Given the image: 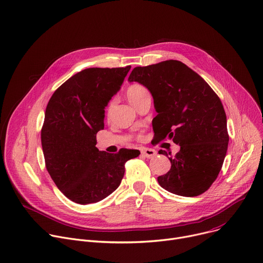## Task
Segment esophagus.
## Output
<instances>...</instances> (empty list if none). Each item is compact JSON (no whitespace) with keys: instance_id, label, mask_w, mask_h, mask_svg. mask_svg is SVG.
Segmentation results:
<instances>
[{"instance_id":"1","label":"esophagus","mask_w":263,"mask_h":263,"mask_svg":"<svg viewBox=\"0 0 263 263\" xmlns=\"http://www.w3.org/2000/svg\"><path fill=\"white\" fill-rule=\"evenodd\" d=\"M142 155L147 157V159H152V157H154L156 155V151L153 149H150V148H144V149H142Z\"/></svg>"}]
</instances>
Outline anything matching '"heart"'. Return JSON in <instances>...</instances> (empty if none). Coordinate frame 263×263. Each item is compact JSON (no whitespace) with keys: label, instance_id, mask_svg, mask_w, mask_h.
Wrapping results in <instances>:
<instances>
[{"label":"heart","instance_id":"b5f03b06","mask_svg":"<svg viewBox=\"0 0 263 263\" xmlns=\"http://www.w3.org/2000/svg\"><path fill=\"white\" fill-rule=\"evenodd\" d=\"M146 92H148L144 86L139 85V84H133V85H130L128 89H127V98L129 99V101L131 103H133L137 98L141 97L143 94H145ZM112 106H113V101H110L108 103V106L106 107V115L109 116L110 115V112H111V109H112ZM142 136L138 135V138H141Z\"/></svg>","mask_w":263,"mask_h":263}]
</instances>
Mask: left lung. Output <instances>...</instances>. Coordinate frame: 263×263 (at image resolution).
<instances>
[{"mask_svg":"<svg viewBox=\"0 0 263 263\" xmlns=\"http://www.w3.org/2000/svg\"><path fill=\"white\" fill-rule=\"evenodd\" d=\"M129 81L145 85L152 94L159 113L154 126L152 121L156 143L170 138L181 148L168 157L171 168L157 182L174 195H202L218 178L230 141L219 96L199 74L178 60L134 67ZM159 153L168 156L165 150Z\"/></svg>","mask_w":263,"mask_h":263,"instance_id":"obj_1","label":"left lung"}]
</instances>
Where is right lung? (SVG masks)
<instances>
[{
  "label": "right lung",
  "mask_w": 263,
  "mask_h": 263,
  "mask_svg": "<svg viewBox=\"0 0 263 263\" xmlns=\"http://www.w3.org/2000/svg\"><path fill=\"white\" fill-rule=\"evenodd\" d=\"M130 68H85L61 84L47 103L41 129L45 167L59 190L75 203L107 198L124 178L126 162L141 154L129 149L111 154L96 148L104 108Z\"/></svg>",
  "instance_id": "1"
}]
</instances>
